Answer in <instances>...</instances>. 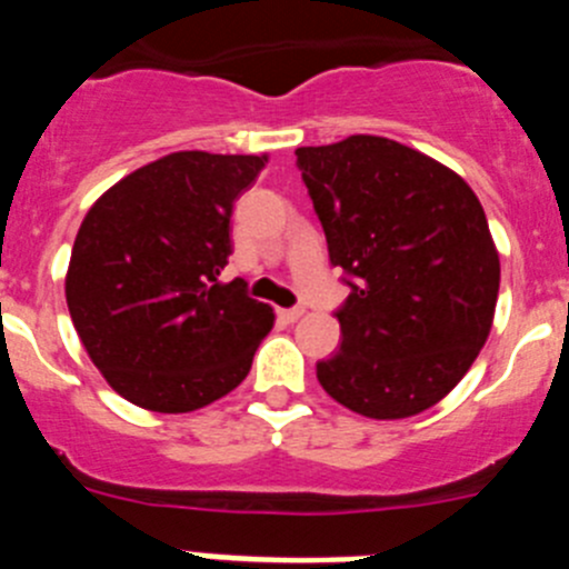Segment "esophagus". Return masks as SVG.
<instances>
[{"instance_id": "obj_1", "label": "esophagus", "mask_w": 569, "mask_h": 569, "mask_svg": "<svg viewBox=\"0 0 569 569\" xmlns=\"http://www.w3.org/2000/svg\"><path fill=\"white\" fill-rule=\"evenodd\" d=\"M301 316H305V310L301 308H290V310H279V319L284 321H299Z\"/></svg>"}]
</instances>
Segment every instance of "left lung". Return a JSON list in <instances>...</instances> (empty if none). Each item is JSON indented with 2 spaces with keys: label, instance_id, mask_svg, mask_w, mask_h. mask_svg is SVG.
Segmentation results:
<instances>
[{
  "label": "left lung",
  "instance_id": "8db88e82",
  "mask_svg": "<svg viewBox=\"0 0 569 569\" xmlns=\"http://www.w3.org/2000/svg\"><path fill=\"white\" fill-rule=\"evenodd\" d=\"M299 170L350 276L325 393L367 419H410L470 370L496 316L499 250L479 196L433 156L385 136L299 148Z\"/></svg>",
  "mask_w": 569,
  "mask_h": 569
}]
</instances>
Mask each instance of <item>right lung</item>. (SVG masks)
I'll return each mask as SVG.
<instances>
[{
  "label": "right lung",
  "instance_id": "1",
  "mask_svg": "<svg viewBox=\"0 0 569 569\" xmlns=\"http://www.w3.org/2000/svg\"><path fill=\"white\" fill-rule=\"evenodd\" d=\"M268 153H168L104 190L70 250V319L116 393L153 413H190L244 381L273 308L219 281L230 210Z\"/></svg>",
  "mask_w": 569,
  "mask_h": 569
}]
</instances>
